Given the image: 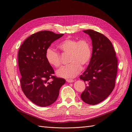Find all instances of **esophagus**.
Returning <instances> with one entry per match:
<instances>
[{
  "label": "esophagus",
  "mask_w": 132,
  "mask_h": 132,
  "mask_svg": "<svg viewBox=\"0 0 132 132\" xmlns=\"http://www.w3.org/2000/svg\"><path fill=\"white\" fill-rule=\"evenodd\" d=\"M66 81H67V82H68V83H71V82H74L73 80H72V79H67V80H66Z\"/></svg>",
  "instance_id": "34e87169"
}]
</instances>
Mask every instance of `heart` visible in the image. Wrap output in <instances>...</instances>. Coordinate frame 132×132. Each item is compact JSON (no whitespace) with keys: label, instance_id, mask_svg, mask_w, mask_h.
Returning a JSON list of instances; mask_svg holds the SVG:
<instances>
[{"label":"heart","instance_id":"obj_1","mask_svg":"<svg viewBox=\"0 0 132 132\" xmlns=\"http://www.w3.org/2000/svg\"><path fill=\"white\" fill-rule=\"evenodd\" d=\"M64 54H69V64L64 66L56 71L57 76L64 78H74L89 63L92 56V47L86 39L78 40L67 38L57 46ZM46 57L48 63L54 67H59L61 64L60 54L51 48H48L46 52Z\"/></svg>","mask_w":132,"mask_h":132}]
</instances>
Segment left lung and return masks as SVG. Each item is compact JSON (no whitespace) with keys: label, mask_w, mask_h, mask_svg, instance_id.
Returning <instances> with one entry per match:
<instances>
[{"label":"left lung","mask_w":132,"mask_h":132,"mask_svg":"<svg viewBox=\"0 0 132 132\" xmlns=\"http://www.w3.org/2000/svg\"><path fill=\"white\" fill-rule=\"evenodd\" d=\"M83 31L90 36L93 48L90 64L80 76L86 83L81 98L86 104L96 105L105 100L114 89L118 60L112 43L106 36L91 29Z\"/></svg>","instance_id":"1"}]
</instances>
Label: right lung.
I'll use <instances>...</instances> for the list:
<instances>
[{
  "instance_id": "1",
  "label": "right lung",
  "mask_w": 132,
  "mask_h": 132,
  "mask_svg": "<svg viewBox=\"0 0 132 132\" xmlns=\"http://www.w3.org/2000/svg\"><path fill=\"white\" fill-rule=\"evenodd\" d=\"M64 35L49 30L35 33L22 44L18 53L21 88L35 104L46 107L57 100L65 79L54 76V71L46 57L47 49ZM53 80L50 81V79Z\"/></svg>"
}]
</instances>
